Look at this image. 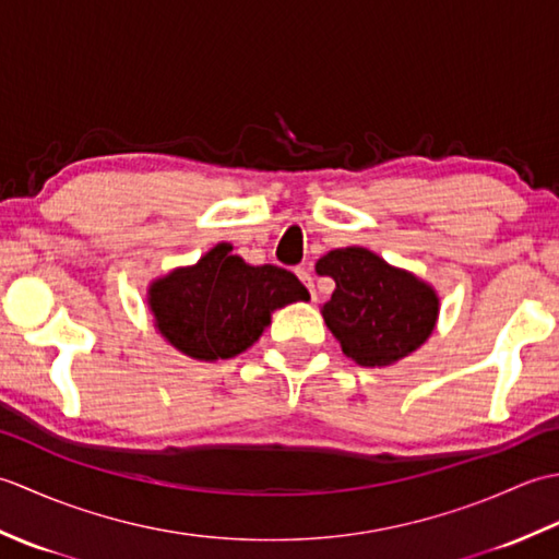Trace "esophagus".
Returning a JSON list of instances; mask_svg holds the SVG:
<instances>
[{
	"instance_id": "34e87169",
	"label": "esophagus",
	"mask_w": 559,
	"mask_h": 559,
	"mask_svg": "<svg viewBox=\"0 0 559 559\" xmlns=\"http://www.w3.org/2000/svg\"><path fill=\"white\" fill-rule=\"evenodd\" d=\"M295 273H298V276H300V281L305 283V286H307V288H310V293H312V298L317 300V290H314V278H312V273H310V271H307V269H298V271H295Z\"/></svg>"
}]
</instances>
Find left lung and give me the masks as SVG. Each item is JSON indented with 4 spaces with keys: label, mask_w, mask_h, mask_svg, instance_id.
<instances>
[{
    "label": "left lung",
    "mask_w": 559,
    "mask_h": 559,
    "mask_svg": "<svg viewBox=\"0 0 559 559\" xmlns=\"http://www.w3.org/2000/svg\"><path fill=\"white\" fill-rule=\"evenodd\" d=\"M317 273L336 281L322 314L343 353L358 365L396 362L432 334L439 314L432 286L370 249H331L317 261Z\"/></svg>",
    "instance_id": "1"
}]
</instances>
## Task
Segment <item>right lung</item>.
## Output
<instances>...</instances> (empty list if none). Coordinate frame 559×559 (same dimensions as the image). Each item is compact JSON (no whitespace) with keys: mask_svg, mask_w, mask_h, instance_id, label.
Instances as JSON below:
<instances>
[{"mask_svg":"<svg viewBox=\"0 0 559 559\" xmlns=\"http://www.w3.org/2000/svg\"><path fill=\"white\" fill-rule=\"evenodd\" d=\"M216 245L194 266L175 269L151 283L148 307L160 336L194 360H228L252 346L271 324V312L310 300L288 269L249 266Z\"/></svg>","mask_w":559,"mask_h":559,"instance_id":"obj_1","label":"right lung"}]
</instances>
